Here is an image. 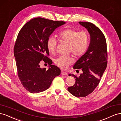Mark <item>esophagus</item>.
Segmentation results:
<instances>
[{
    "label": "esophagus",
    "mask_w": 121,
    "mask_h": 121,
    "mask_svg": "<svg viewBox=\"0 0 121 121\" xmlns=\"http://www.w3.org/2000/svg\"><path fill=\"white\" fill-rule=\"evenodd\" d=\"M61 74L62 75H66L67 74L66 72H64V71H61Z\"/></svg>",
    "instance_id": "esophagus-1"
}]
</instances>
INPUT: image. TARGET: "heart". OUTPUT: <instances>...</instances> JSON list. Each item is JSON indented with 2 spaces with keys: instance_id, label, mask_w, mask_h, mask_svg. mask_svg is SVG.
I'll list each match as a JSON object with an SVG mask.
<instances>
[{
  "instance_id": "1",
  "label": "heart",
  "mask_w": 121,
  "mask_h": 121,
  "mask_svg": "<svg viewBox=\"0 0 121 121\" xmlns=\"http://www.w3.org/2000/svg\"><path fill=\"white\" fill-rule=\"evenodd\" d=\"M59 40L68 44V51L76 57L83 55L87 51L89 44L90 37L88 33L85 31H78L72 29H65L58 34ZM57 40L53 36L48 38L47 42L48 49L53 53L56 49ZM74 62L73 58L71 56H61L55 60V63L62 69L67 68Z\"/></svg>"
}]
</instances>
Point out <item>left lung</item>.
Instances as JSON below:
<instances>
[{
  "label": "left lung",
  "instance_id": "1",
  "mask_svg": "<svg viewBox=\"0 0 121 121\" xmlns=\"http://www.w3.org/2000/svg\"><path fill=\"white\" fill-rule=\"evenodd\" d=\"M78 23L87 29L90 35V43L85 54L73 67L80 69L82 73L78 77L69 74L75 78V82L67 89L75 97H83L91 94L98 85L107 66L108 54L105 37L98 27L90 22Z\"/></svg>",
  "mask_w": 121,
  "mask_h": 121
}]
</instances>
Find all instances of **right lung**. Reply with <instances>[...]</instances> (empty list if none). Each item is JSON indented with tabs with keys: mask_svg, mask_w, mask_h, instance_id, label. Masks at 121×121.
Wrapping results in <instances>:
<instances>
[{
	"mask_svg": "<svg viewBox=\"0 0 121 121\" xmlns=\"http://www.w3.org/2000/svg\"><path fill=\"white\" fill-rule=\"evenodd\" d=\"M65 24L63 21L43 18L32 19L20 30L13 49L18 75L27 91L37 93L49 88L54 78L61 73L60 68L51 65L47 42L55 29ZM41 60L50 65L48 70L41 69Z\"/></svg>",
	"mask_w": 121,
	"mask_h": 121,
	"instance_id": "add662e5",
	"label": "right lung"
}]
</instances>
